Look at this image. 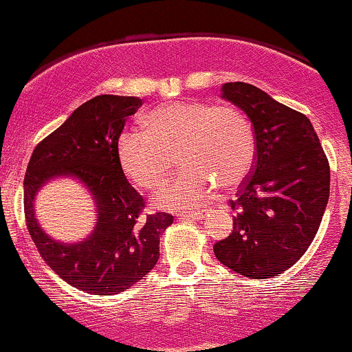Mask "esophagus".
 <instances>
[{"label":"esophagus","instance_id":"1","mask_svg":"<svg viewBox=\"0 0 352 352\" xmlns=\"http://www.w3.org/2000/svg\"><path fill=\"white\" fill-rule=\"evenodd\" d=\"M179 217L180 218H190V220H195V221H199V220H204L205 218V215L201 212H182V213H179Z\"/></svg>","mask_w":352,"mask_h":352}]
</instances>
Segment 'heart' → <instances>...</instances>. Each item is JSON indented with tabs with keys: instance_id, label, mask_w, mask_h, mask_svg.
Returning a JSON list of instances; mask_svg holds the SVG:
<instances>
[{
	"instance_id": "b5f03b06",
	"label": "heart",
	"mask_w": 352,
	"mask_h": 352,
	"mask_svg": "<svg viewBox=\"0 0 352 352\" xmlns=\"http://www.w3.org/2000/svg\"><path fill=\"white\" fill-rule=\"evenodd\" d=\"M144 131L125 129L117 137V159L127 179L142 190L162 184L173 153L180 175L153 193L159 208L200 207L217 185L233 188L252 172L256 144L250 120L232 106L173 100L153 107Z\"/></svg>"
}]
</instances>
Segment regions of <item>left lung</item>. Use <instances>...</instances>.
Segmentation results:
<instances>
[{
    "label": "left lung",
    "mask_w": 352,
    "mask_h": 352,
    "mask_svg": "<svg viewBox=\"0 0 352 352\" xmlns=\"http://www.w3.org/2000/svg\"><path fill=\"white\" fill-rule=\"evenodd\" d=\"M221 99L253 125L252 175L232 201L233 232L213 246L217 260L252 280L278 276L316 236L329 199V164L306 116L246 82L221 86Z\"/></svg>",
    "instance_id": "obj_1"
}]
</instances>
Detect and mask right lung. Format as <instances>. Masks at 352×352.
<instances>
[{"label": "right lung", "mask_w": 352, "mask_h": 352, "mask_svg": "<svg viewBox=\"0 0 352 352\" xmlns=\"http://www.w3.org/2000/svg\"><path fill=\"white\" fill-rule=\"evenodd\" d=\"M142 106L132 96H98L67 117L31 155L24 177V215L43 260L71 286L117 294L142 280L159 260L160 235L173 217L144 215L142 195L131 187L117 159V137ZM58 178L79 181L95 201V230L80 242L47 236L34 212L35 195Z\"/></svg>", "instance_id": "obj_1"}]
</instances>
